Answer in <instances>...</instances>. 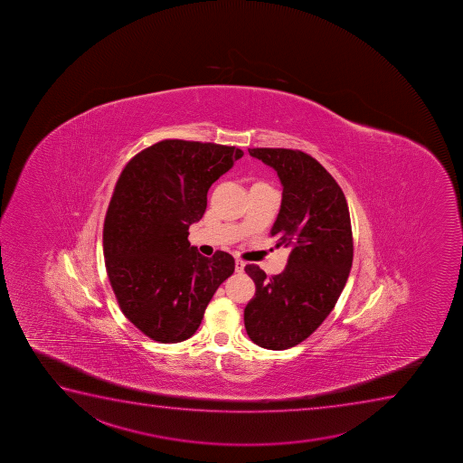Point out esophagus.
Wrapping results in <instances>:
<instances>
[{
  "instance_id": "1",
  "label": "esophagus",
  "mask_w": 463,
  "mask_h": 463,
  "mask_svg": "<svg viewBox=\"0 0 463 463\" xmlns=\"http://www.w3.org/2000/svg\"><path fill=\"white\" fill-rule=\"evenodd\" d=\"M243 269H245V261L237 259V260H235V271L243 272Z\"/></svg>"
}]
</instances>
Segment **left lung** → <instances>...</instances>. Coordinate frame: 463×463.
<instances>
[{
  "label": "left lung",
  "mask_w": 463,
  "mask_h": 463,
  "mask_svg": "<svg viewBox=\"0 0 463 463\" xmlns=\"http://www.w3.org/2000/svg\"><path fill=\"white\" fill-rule=\"evenodd\" d=\"M252 158L278 172L282 204L272 224L288 263L267 278L246 265L256 294L245 308L252 343L285 350L305 341L335 308L354 261L347 200L332 175L310 155L289 148H250Z\"/></svg>",
  "instance_id": "left-lung-1"
}]
</instances>
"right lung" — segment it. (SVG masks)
Returning a JSON list of instances; mask_svg holds the SVG:
<instances>
[{
	"label": "right lung",
	"instance_id": "add662e5",
	"mask_svg": "<svg viewBox=\"0 0 463 463\" xmlns=\"http://www.w3.org/2000/svg\"><path fill=\"white\" fill-rule=\"evenodd\" d=\"M243 152L213 142L165 139L127 163L104 223L107 274L120 310L146 336L181 343L202 324L234 257L211 259L189 243L207 191Z\"/></svg>",
	"mask_w": 463,
	"mask_h": 463
}]
</instances>
